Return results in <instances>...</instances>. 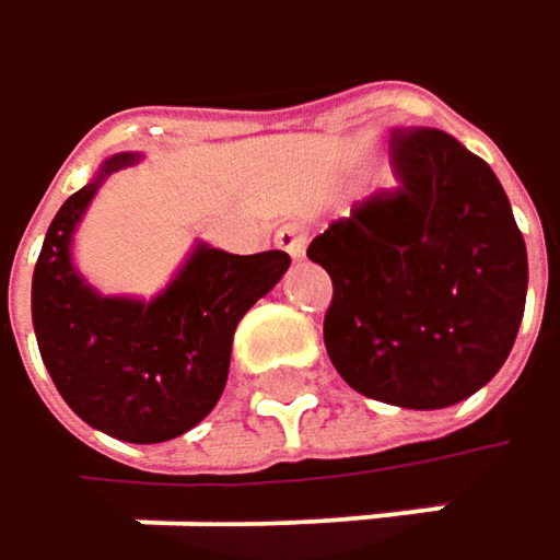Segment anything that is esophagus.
<instances>
[{
	"mask_svg": "<svg viewBox=\"0 0 560 560\" xmlns=\"http://www.w3.org/2000/svg\"><path fill=\"white\" fill-rule=\"evenodd\" d=\"M276 246L284 249L291 259H301L304 256V246H307V233L301 224H284V228L276 233Z\"/></svg>",
	"mask_w": 560,
	"mask_h": 560,
	"instance_id": "34e87169",
	"label": "esophagus"
}]
</instances>
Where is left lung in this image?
<instances>
[{
	"label": "left lung",
	"mask_w": 560,
	"mask_h": 560,
	"mask_svg": "<svg viewBox=\"0 0 560 560\" xmlns=\"http://www.w3.org/2000/svg\"><path fill=\"white\" fill-rule=\"evenodd\" d=\"M400 185L311 246L332 279L324 342L359 394L442 410L490 382L526 311L529 259L493 170L445 130H394Z\"/></svg>",
	"instance_id": "obj_1"
}]
</instances>
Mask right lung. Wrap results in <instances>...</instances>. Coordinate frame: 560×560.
<instances>
[{"label":"right lung","mask_w":560,"mask_h":560,"mask_svg":"<svg viewBox=\"0 0 560 560\" xmlns=\"http://www.w3.org/2000/svg\"><path fill=\"white\" fill-rule=\"evenodd\" d=\"M140 163L108 156L50 221L31 281V320L60 397L92 430L121 442H166L198 427L224 394L233 332L291 259L281 249L233 256L195 243L150 301L102 294L73 262V240L102 182Z\"/></svg>","instance_id":"1"}]
</instances>
